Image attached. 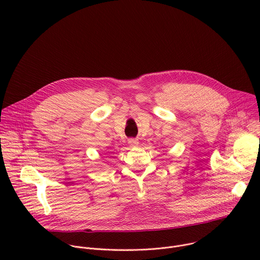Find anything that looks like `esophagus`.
I'll list each match as a JSON object with an SVG mask.
<instances>
[{
	"label": "esophagus",
	"mask_w": 260,
	"mask_h": 260,
	"mask_svg": "<svg viewBox=\"0 0 260 260\" xmlns=\"http://www.w3.org/2000/svg\"><path fill=\"white\" fill-rule=\"evenodd\" d=\"M128 144L132 146V147H137L139 145V141L137 139H129L128 140Z\"/></svg>",
	"instance_id": "esophagus-1"
}]
</instances>
